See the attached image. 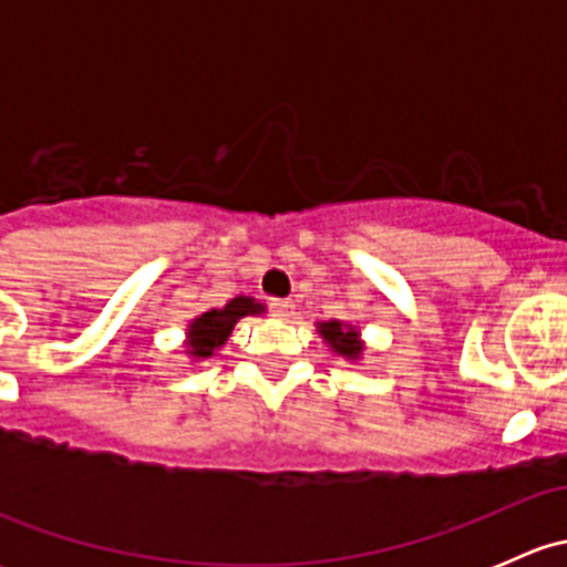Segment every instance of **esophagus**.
<instances>
[{
	"label": "esophagus",
	"mask_w": 567,
	"mask_h": 567,
	"mask_svg": "<svg viewBox=\"0 0 567 567\" xmlns=\"http://www.w3.org/2000/svg\"><path fill=\"white\" fill-rule=\"evenodd\" d=\"M268 307H271V312L277 318H290V316H293V310H296V305L290 299H271V305H268Z\"/></svg>",
	"instance_id": "1"
}]
</instances>
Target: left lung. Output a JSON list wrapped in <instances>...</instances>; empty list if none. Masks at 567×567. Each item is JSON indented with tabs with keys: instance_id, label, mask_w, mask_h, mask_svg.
<instances>
[{
	"instance_id": "1",
	"label": "left lung",
	"mask_w": 567,
	"mask_h": 567,
	"mask_svg": "<svg viewBox=\"0 0 567 567\" xmlns=\"http://www.w3.org/2000/svg\"><path fill=\"white\" fill-rule=\"evenodd\" d=\"M320 337L331 346V351L342 353L348 359H357L362 353V342H359V331L351 326H342L340 320H329V323L318 326Z\"/></svg>"
}]
</instances>
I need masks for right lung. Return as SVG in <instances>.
Returning a JSON list of instances; mask_svg holds the SVG:
<instances>
[{
    "instance_id": "1",
    "label": "right lung",
    "mask_w": 567,
    "mask_h": 567,
    "mask_svg": "<svg viewBox=\"0 0 567 567\" xmlns=\"http://www.w3.org/2000/svg\"><path fill=\"white\" fill-rule=\"evenodd\" d=\"M266 307L257 305L249 296H238L230 305H225L221 310H208L199 318L192 320L188 326V353L197 359H208L210 353L219 346H225V340L230 337L233 326L238 323L244 316H257Z\"/></svg>"
}]
</instances>
